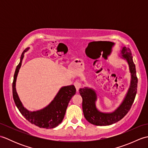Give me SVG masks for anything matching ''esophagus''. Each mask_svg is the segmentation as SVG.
<instances>
[{"mask_svg": "<svg viewBox=\"0 0 148 148\" xmlns=\"http://www.w3.org/2000/svg\"><path fill=\"white\" fill-rule=\"evenodd\" d=\"M74 84L75 87H76V91L77 92H78V91H79V89L81 87V83L79 82V81H75Z\"/></svg>", "mask_w": 148, "mask_h": 148, "instance_id": "esophagus-1", "label": "esophagus"}]
</instances>
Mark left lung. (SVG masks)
Here are the masks:
<instances>
[{
	"label": "left lung",
	"instance_id": "obj_1",
	"mask_svg": "<svg viewBox=\"0 0 148 148\" xmlns=\"http://www.w3.org/2000/svg\"><path fill=\"white\" fill-rule=\"evenodd\" d=\"M121 58L125 60L129 67L131 76L129 88L121 104L117 109L111 112H103L99 111L96 106L97 94L95 90L89 87L79 89V93L83 99V111L84 118L91 124L97 126L110 125L119 120L126 115L134 103L137 93L138 79L136 76V65L130 48L123 46L120 50Z\"/></svg>",
	"mask_w": 148,
	"mask_h": 148
}]
</instances>
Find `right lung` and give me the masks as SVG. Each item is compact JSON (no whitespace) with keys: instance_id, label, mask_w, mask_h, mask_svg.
Masks as SVG:
<instances>
[{"instance_id":"obj_1","label":"right lung","mask_w":148,"mask_h":148,"mask_svg":"<svg viewBox=\"0 0 148 148\" xmlns=\"http://www.w3.org/2000/svg\"><path fill=\"white\" fill-rule=\"evenodd\" d=\"M29 49V48H27L22 53L20 62L16 68L14 72L12 83V96L14 103L21 114L32 124L40 128H55L62 123L69 101L76 94V90L74 85L63 86L60 89L52 101L45 108L35 111H30L27 109L19 98L16 90V82L24 57V54Z\"/></svg>"}]
</instances>
